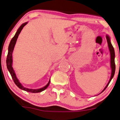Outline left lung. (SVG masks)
Wrapping results in <instances>:
<instances>
[{"label": "left lung", "mask_w": 120, "mask_h": 120, "mask_svg": "<svg viewBox=\"0 0 120 120\" xmlns=\"http://www.w3.org/2000/svg\"><path fill=\"white\" fill-rule=\"evenodd\" d=\"M106 39H107L108 46H109V50H110V56H111L110 63H111V75L110 79V80H109V82H108L107 85H106V86L105 87V88L103 89L102 92L104 91V90H105L106 88H107V87L109 86V83H110L111 81V79H112V78H113V76H114L115 72V68H116V66H115V54L114 48H113V46H112L111 43L110 37H109L108 35H106Z\"/></svg>", "instance_id": "obj_1"}]
</instances>
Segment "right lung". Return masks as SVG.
I'll list each match as a JSON object with an SVG mask.
<instances>
[{
  "mask_svg": "<svg viewBox=\"0 0 120 120\" xmlns=\"http://www.w3.org/2000/svg\"><path fill=\"white\" fill-rule=\"evenodd\" d=\"M27 23L28 22H26V23H23V24H22L21 26H20V27H19L18 29L17 30V32H16L14 36L13 37V38L11 39V41H10V42L8 47V55H7L6 63H7V68H8L9 72H10V75H11V77H12L15 84V85H17L19 88H20V89L24 90V91H26V92H29L38 93V92H41L44 91V90L46 89L47 87H48L49 85L50 80L49 81V82L47 84V85H45V86L42 87V88H39V89H29V88H26V87L23 86L22 84L19 82V81L17 78V76H16L15 73V72L12 67V64H13L12 53H13V50H14V46L15 45L16 42H17V40L18 39V37L19 36V34H20V32L22 31V29L23 28V27H24V26H26Z\"/></svg>",
  "mask_w": 120,
  "mask_h": 120,
  "instance_id": "1",
  "label": "right lung"
}]
</instances>
